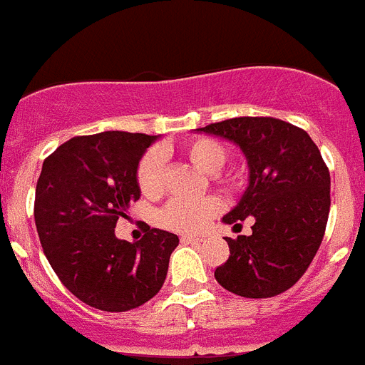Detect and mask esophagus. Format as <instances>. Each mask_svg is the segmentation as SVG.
<instances>
[{
  "label": "esophagus",
  "instance_id": "obj_1",
  "mask_svg": "<svg viewBox=\"0 0 365 365\" xmlns=\"http://www.w3.org/2000/svg\"><path fill=\"white\" fill-rule=\"evenodd\" d=\"M180 241H182V243H190V245H197V243H201V237H193V235H182V237H180Z\"/></svg>",
  "mask_w": 365,
  "mask_h": 365
}]
</instances>
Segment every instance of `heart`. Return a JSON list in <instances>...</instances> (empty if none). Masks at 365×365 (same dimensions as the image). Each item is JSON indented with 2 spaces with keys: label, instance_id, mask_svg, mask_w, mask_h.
<instances>
[{
  "label": "heart",
  "instance_id": "1",
  "mask_svg": "<svg viewBox=\"0 0 365 365\" xmlns=\"http://www.w3.org/2000/svg\"><path fill=\"white\" fill-rule=\"evenodd\" d=\"M185 155L193 166L206 173H215L225 164L227 151L217 140L208 137H197L185 146ZM138 188L148 197H157L164 190V159L157 150L148 151L137 170ZM221 202L217 197L205 195L193 199H173L160 214V221L166 228L180 234H195L206 227L217 212Z\"/></svg>",
  "mask_w": 365,
  "mask_h": 365
}]
</instances>
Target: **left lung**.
<instances>
[{"label": "left lung", "mask_w": 365, "mask_h": 365, "mask_svg": "<svg viewBox=\"0 0 365 365\" xmlns=\"http://www.w3.org/2000/svg\"><path fill=\"white\" fill-rule=\"evenodd\" d=\"M240 148L248 186L222 222L254 219L252 234L225 237L230 248L215 279L243 298H270L291 289L324 240L331 177L307 133L270 117H240L195 130Z\"/></svg>", "instance_id": "1"}]
</instances>
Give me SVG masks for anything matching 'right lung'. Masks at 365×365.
<instances>
[{
	"label": "right lung",
	"instance_id": "obj_1",
	"mask_svg": "<svg viewBox=\"0 0 365 365\" xmlns=\"http://www.w3.org/2000/svg\"><path fill=\"white\" fill-rule=\"evenodd\" d=\"M155 140L128 131L74 137L41 166L34 221L45 256L67 291L100 311L124 312L153 298L179 245L159 228L135 243L115 235L118 217L140 197L138 163Z\"/></svg>",
	"mask_w": 365,
	"mask_h": 365
}]
</instances>
